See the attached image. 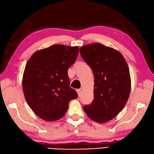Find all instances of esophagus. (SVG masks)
Returning a JSON list of instances; mask_svg holds the SVG:
<instances>
[{
	"instance_id": "esophagus-1",
	"label": "esophagus",
	"mask_w": 154,
	"mask_h": 154,
	"mask_svg": "<svg viewBox=\"0 0 154 154\" xmlns=\"http://www.w3.org/2000/svg\"><path fill=\"white\" fill-rule=\"evenodd\" d=\"M77 92L78 96H79V97L81 96V95H82V90L81 89H77Z\"/></svg>"
}]
</instances>
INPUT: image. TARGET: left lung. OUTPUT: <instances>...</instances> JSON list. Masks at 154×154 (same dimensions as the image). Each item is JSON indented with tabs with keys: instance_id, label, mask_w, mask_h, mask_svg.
I'll use <instances>...</instances> for the list:
<instances>
[{
	"instance_id": "obj_1",
	"label": "left lung",
	"mask_w": 154,
	"mask_h": 154,
	"mask_svg": "<svg viewBox=\"0 0 154 154\" xmlns=\"http://www.w3.org/2000/svg\"><path fill=\"white\" fill-rule=\"evenodd\" d=\"M80 54L94 75V99L91 105L84 106V110L91 120L107 122L123 109L128 99V66L119 51L100 43L84 45Z\"/></svg>"
}]
</instances>
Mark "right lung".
<instances>
[{"label":"right lung","mask_w":154,"mask_h":154,"mask_svg":"<svg viewBox=\"0 0 154 154\" xmlns=\"http://www.w3.org/2000/svg\"><path fill=\"white\" fill-rule=\"evenodd\" d=\"M79 47L54 45L37 51L26 65L23 94L28 105L47 121L61 119L71 100L78 97L70 87L68 70L77 59Z\"/></svg>","instance_id":"add662e5"}]
</instances>
